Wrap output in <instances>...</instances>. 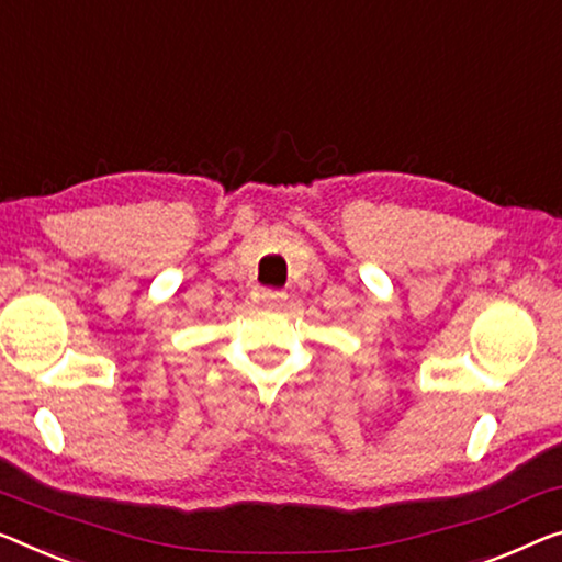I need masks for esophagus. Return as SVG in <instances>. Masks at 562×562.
I'll use <instances>...</instances> for the list:
<instances>
[{"instance_id": "1", "label": "esophagus", "mask_w": 562, "mask_h": 562, "mask_svg": "<svg viewBox=\"0 0 562 562\" xmlns=\"http://www.w3.org/2000/svg\"><path fill=\"white\" fill-rule=\"evenodd\" d=\"M262 303L267 305V307H280L284 300H288V292L284 290H274V288H267V290H262Z\"/></svg>"}]
</instances>
